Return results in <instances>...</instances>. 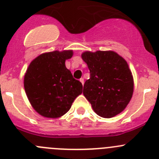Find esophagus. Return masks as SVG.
I'll use <instances>...</instances> for the list:
<instances>
[{"instance_id":"1","label":"esophagus","mask_w":159,"mask_h":159,"mask_svg":"<svg viewBox=\"0 0 159 159\" xmlns=\"http://www.w3.org/2000/svg\"><path fill=\"white\" fill-rule=\"evenodd\" d=\"M80 81H81V84H84V78H81V79H80Z\"/></svg>"}]
</instances>
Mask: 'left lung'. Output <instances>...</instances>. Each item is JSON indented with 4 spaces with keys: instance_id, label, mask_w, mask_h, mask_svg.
<instances>
[{
    "instance_id": "left-lung-1",
    "label": "left lung",
    "mask_w": 159,
    "mask_h": 159,
    "mask_svg": "<svg viewBox=\"0 0 159 159\" xmlns=\"http://www.w3.org/2000/svg\"><path fill=\"white\" fill-rule=\"evenodd\" d=\"M81 57L90 70L83 89L93 110L102 118L121 113L133 94V77L127 62L114 51H86Z\"/></svg>"
}]
</instances>
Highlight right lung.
<instances>
[{"instance_id": "1", "label": "right lung", "mask_w": 159, "mask_h": 159, "mask_svg": "<svg viewBox=\"0 0 159 159\" xmlns=\"http://www.w3.org/2000/svg\"><path fill=\"white\" fill-rule=\"evenodd\" d=\"M72 55V51L44 53L32 61L27 70L25 92L32 107L42 116H62L82 93V84L65 67V61Z\"/></svg>"}]
</instances>
